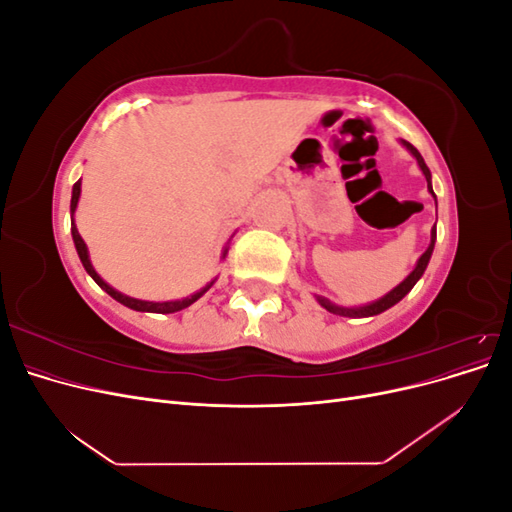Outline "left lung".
Here are the masks:
<instances>
[{"label":"left lung","instance_id":"left-lung-1","mask_svg":"<svg viewBox=\"0 0 512 512\" xmlns=\"http://www.w3.org/2000/svg\"><path fill=\"white\" fill-rule=\"evenodd\" d=\"M401 143H404V147L416 158L418 166H421L423 175H425V179H427V188H429L431 196L436 198V194H433V188H431V173H429V168H427L423 156H421V153H418V149H416L414 145H410L408 141H401ZM433 243H436V226H433V230H431V243H429V247L425 250V254H423L421 258H418L414 271L406 277L404 282H401L399 286H395L389 294H384L382 299H378V301H374V303L363 305V307H342V305L331 303L329 299H324V297H316V299H318V303H320L324 309H327V312L337 314V316H346V318H367V316L382 314L384 309H389V307H393L395 303H399L401 299H404L406 294L414 288V284H416L418 280H421V275L425 273V269H427V265H429V258H431V252H433Z\"/></svg>","mask_w":512,"mask_h":512}]
</instances>
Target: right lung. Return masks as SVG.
Masks as SVG:
<instances>
[{
	"label": "right lung",
	"mask_w": 512,
	"mask_h": 512,
	"mask_svg": "<svg viewBox=\"0 0 512 512\" xmlns=\"http://www.w3.org/2000/svg\"><path fill=\"white\" fill-rule=\"evenodd\" d=\"M79 196H81V179L74 183V188H72V200H70V213H72V239H74V245H76V252H79V258H81V262H83V267H85V271L94 277V282L102 288V290H106L108 294H111V297L115 299V301H119L121 305H126V307H130V309H136V312H153V314H173V312H181V309H185V307H190L194 301H198L200 297H203V294L213 286V282L211 284H207L203 290H198V292H194L192 297H188V299H181V301H164V303H153V301H141V299H132V297H126V294H121V292H117L113 286H108L102 277L96 273V269H94V265H91V260H89V252H87V245H85V241H83V237L79 235V230H76V224H74V211H76V205H79ZM226 254H228V247L224 250V254H222V258H226Z\"/></svg>",
	"instance_id": "1"
}]
</instances>
